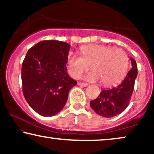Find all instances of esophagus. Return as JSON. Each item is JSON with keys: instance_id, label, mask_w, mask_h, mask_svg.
<instances>
[{"instance_id": "34e87169", "label": "esophagus", "mask_w": 154, "mask_h": 154, "mask_svg": "<svg viewBox=\"0 0 154 154\" xmlns=\"http://www.w3.org/2000/svg\"><path fill=\"white\" fill-rule=\"evenodd\" d=\"M79 85L81 86H83V87H87L88 85V83H79Z\"/></svg>"}]
</instances>
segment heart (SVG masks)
<instances>
[{"mask_svg":"<svg viewBox=\"0 0 154 154\" xmlns=\"http://www.w3.org/2000/svg\"><path fill=\"white\" fill-rule=\"evenodd\" d=\"M80 54H71L67 59V70L74 79H79L89 69L90 65L92 71L85 75V79L90 82L100 79L104 85H116L127 74L129 59L121 49L104 45H88L81 48Z\"/></svg>","mask_w":154,"mask_h":154,"instance_id":"b5f03b06","label":"heart"}]
</instances>
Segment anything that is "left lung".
<instances>
[{
	"label": "left lung",
	"instance_id": "obj_1",
	"mask_svg": "<svg viewBox=\"0 0 154 154\" xmlns=\"http://www.w3.org/2000/svg\"><path fill=\"white\" fill-rule=\"evenodd\" d=\"M132 69L121 84L116 87L102 90L95 100L90 101V106L94 112L105 118L116 116L123 112L129 104L137 75L135 60L130 57Z\"/></svg>",
	"mask_w": 154,
	"mask_h": 154
}]
</instances>
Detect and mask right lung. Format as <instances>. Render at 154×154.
<instances>
[{"label": "right lung", "mask_w": 154, "mask_h": 154, "mask_svg": "<svg viewBox=\"0 0 154 154\" xmlns=\"http://www.w3.org/2000/svg\"><path fill=\"white\" fill-rule=\"evenodd\" d=\"M70 46L54 40L41 41L28 50L23 61V94L29 106L43 116L60 112L77 83L66 71Z\"/></svg>", "instance_id": "1"}]
</instances>
